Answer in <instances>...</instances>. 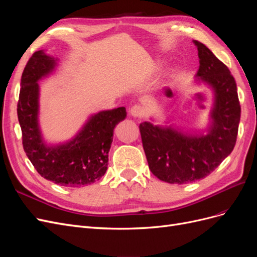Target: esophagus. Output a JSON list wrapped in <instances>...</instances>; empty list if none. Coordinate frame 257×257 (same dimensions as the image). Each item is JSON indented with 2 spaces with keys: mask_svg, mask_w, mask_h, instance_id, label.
Instances as JSON below:
<instances>
[{
  "mask_svg": "<svg viewBox=\"0 0 257 257\" xmlns=\"http://www.w3.org/2000/svg\"><path fill=\"white\" fill-rule=\"evenodd\" d=\"M130 114L134 118H143L145 114V109L144 107L139 106V105H135L130 109Z\"/></svg>",
  "mask_w": 257,
  "mask_h": 257,
  "instance_id": "34e87169",
  "label": "esophagus"
}]
</instances>
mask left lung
Here are the masks:
<instances>
[{
	"mask_svg": "<svg viewBox=\"0 0 257 257\" xmlns=\"http://www.w3.org/2000/svg\"><path fill=\"white\" fill-rule=\"evenodd\" d=\"M197 80L214 93L206 135H188L172 126L139 125L148 165L160 180L184 184L207 177L231 153L236 145L241 108L237 85L228 67L198 41Z\"/></svg>",
	"mask_w": 257,
	"mask_h": 257,
	"instance_id": "obj_1",
	"label": "left lung"
}]
</instances>
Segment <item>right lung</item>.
<instances>
[{"mask_svg": "<svg viewBox=\"0 0 257 257\" xmlns=\"http://www.w3.org/2000/svg\"><path fill=\"white\" fill-rule=\"evenodd\" d=\"M57 59L43 50L30 58L21 76L17 105L22 145L37 173L54 183L78 188L99 180L108 166V152L116 124L125 119V107L91 115L72 141L56 146L44 142L38 125V80L57 66Z\"/></svg>", "mask_w": 257, "mask_h": 257, "instance_id": "1", "label": "right lung"}]
</instances>
